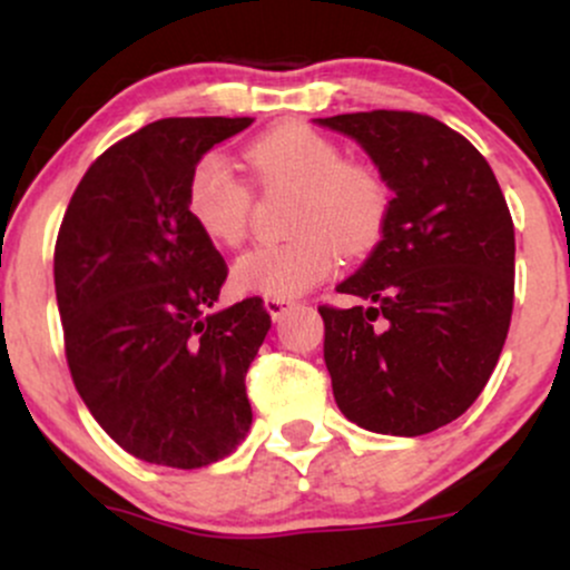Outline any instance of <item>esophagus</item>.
<instances>
[{"instance_id":"esophagus-1","label":"esophagus","mask_w":570,"mask_h":570,"mask_svg":"<svg viewBox=\"0 0 570 570\" xmlns=\"http://www.w3.org/2000/svg\"><path fill=\"white\" fill-rule=\"evenodd\" d=\"M265 307H267V313H271V316H273V322H278V318L284 316V313L292 307V299H284V297H265Z\"/></svg>"}]
</instances>
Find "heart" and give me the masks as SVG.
Here are the masks:
<instances>
[{
    "mask_svg": "<svg viewBox=\"0 0 570 570\" xmlns=\"http://www.w3.org/2000/svg\"><path fill=\"white\" fill-rule=\"evenodd\" d=\"M246 160L263 185L297 187L289 240L257 244L233 265L238 289L263 297H297L332 273L337 246L370 252L381 240L391 195L362 163L345 160L335 139L305 122H284L246 147ZM252 189L219 155L195 163L187 181V214L208 240L238 246L246 235Z\"/></svg>",
    "mask_w": 570,
    "mask_h": 570,
    "instance_id": "heart-1",
    "label": "heart"
}]
</instances>
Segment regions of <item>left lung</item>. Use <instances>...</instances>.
<instances>
[{"label": "left lung", "instance_id": "left-lung-1", "mask_svg": "<svg viewBox=\"0 0 570 570\" xmlns=\"http://www.w3.org/2000/svg\"><path fill=\"white\" fill-rule=\"evenodd\" d=\"M370 155L394 193L381 244L322 305L324 362L356 426L421 436L482 394L514 303V225L493 168L453 128L415 112L318 117Z\"/></svg>", "mask_w": 570, "mask_h": 570}]
</instances>
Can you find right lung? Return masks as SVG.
<instances>
[{
	"mask_svg": "<svg viewBox=\"0 0 570 570\" xmlns=\"http://www.w3.org/2000/svg\"><path fill=\"white\" fill-rule=\"evenodd\" d=\"M252 122H149L88 168L58 230L71 381L98 426L158 466H208L252 426L246 372L271 313L259 297L214 311L227 265L187 214L195 163Z\"/></svg>",
	"mask_w": 570,
	"mask_h": 570,
	"instance_id": "obj_1",
	"label": "right lung"
}]
</instances>
